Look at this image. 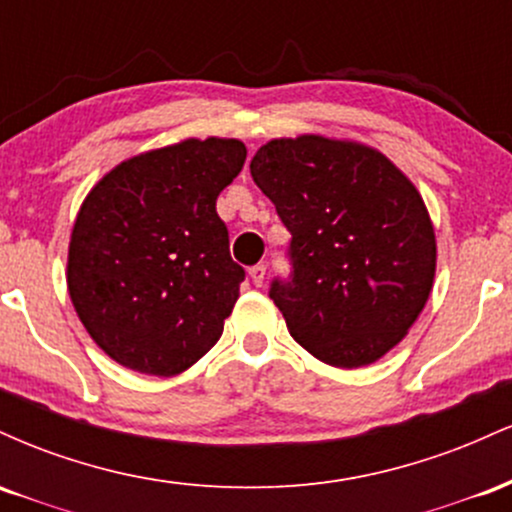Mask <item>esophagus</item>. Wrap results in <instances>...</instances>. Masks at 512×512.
I'll use <instances>...</instances> for the list:
<instances>
[{"instance_id":"obj_1","label":"esophagus","mask_w":512,"mask_h":512,"mask_svg":"<svg viewBox=\"0 0 512 512\" xmlns=\"http://www.w3.org/2000/svg\"><path fill=\"white\" fill-rule=\"evenodd\" d=\"M264 272H267V267L264 264H255V267H250V279L255 286H262L264 284Z\"/></svg>"}]
</instances>
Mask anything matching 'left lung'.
<instances>
[{
  "instance_id": "8db88e82",
  "label": "left lung",
  "mask_w": 512,
  "mask_h": 512,
  "mask_svg": "<svg viewBox=\"0 0 512 512\" xmlns=\"http://www.w3.org/2000/svg\"><path fill=\"white\" fill-rule=\"evenodd\" d=\"M250 175L293 236V279L269 291L291 337L334 368L395 349L436 279V231L414 182L383 151L322 134L262 144Z\"/></svg>"
}]
</instances>
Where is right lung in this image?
<instances>
[{"mask_svg":"<svg viewBox=\"0 0 512 512\" xmlns=\"http://www.w3.org/2000/svg\"><path fill=\"white\" fill-rule=\"evenodd\" d=\"M245 156L240 139H182L125 158L81 202L67 291L115 363L173 378L219 342L245 272L231 260L216 199Z\"/></svg>","mask_w":512,"mask_h":512,"instance_id":"obj_1","label":"right lung"}]
</instances>
